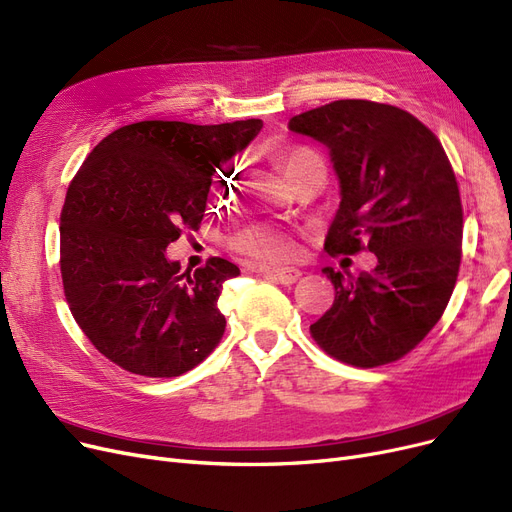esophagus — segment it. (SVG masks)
I'll use <instances>...</instances> for the list:
<instances>
[{
    "instance_id": "1",
    "label": "esophagus",
    "mask_w": 512,
    "mask_h": 512,
    "mask_svg": "<svg viewBox=\"0 0 512 512\" xmlns=\"http://www.w3.org/2000/svg\"><path fill=\"white\" fill-rule=\"evenodd\" d=\"M266 277L277 281V283H283V285H291L296 283L302 273L298 269H294V266H281V269H271V271H262Z\"/></svg>"
}]
</instances>
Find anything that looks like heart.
Here are the masks:
<instances>
[{"label": "heart", "instance_id": "heart-1", "mask_svg": "<svg viewBox=\"0 0 512 512\" xmlns=\"http://www.w3.org/2000/svg\"><path fill=\"white\" fill-rule=\"evenodd\" d=\"M304 156H308V152H296L289 158V168L294 166L298 160H302ZM241 246H243V250H248L254 256H277L287 250L289 241L281 231H277L273 227H254V229L243 233Z\"/></svg>", "mask_w": 512, "mask_h": 512}]
</instances>
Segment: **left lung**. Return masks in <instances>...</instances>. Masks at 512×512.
I'll list each match as a JSON object with an SVG mask.
<instances>
[{
  "mask_svg": "<svg viewBox=\"0 0 512 512\" xmlns=\"http://www.w3.org/2000/svg\"><path fill=\"white\" fill-rule=\"evenodd\" d=\"M289 131L321 141L339 179L325 250L377 256L356 277L325 266L335 300L310 325L314 342L354 367L394 362L442 319L456 285L462 206L450 160L419 118L367 100L302 112Z\"/></svg>",
  "mask_w": 512,
  "mask_h": 512,
  "instance_id": "left-lung-1",
  "label": "left lung"
}]
</instances>
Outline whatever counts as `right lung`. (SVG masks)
<instances>
[{"mask_svg": "<svg viewBox=\"0 0 512 512\" xmlns=\"http://www.w3.org/2000/svg\"><path fill=\"white\" fill-rule=\"evenodd\" d=\"M262 120L189 125L141 120L95 145L60 214L66 302L89 342L143 377L191 371L225 333V258L193 273L166 258L168 243L198 231L216 168L246 150Z\"/></svg>", "mask_w": 512, "mask_h": 512, "instance_id": "right-lung-1", "label": "right lung"}]
</instances>
